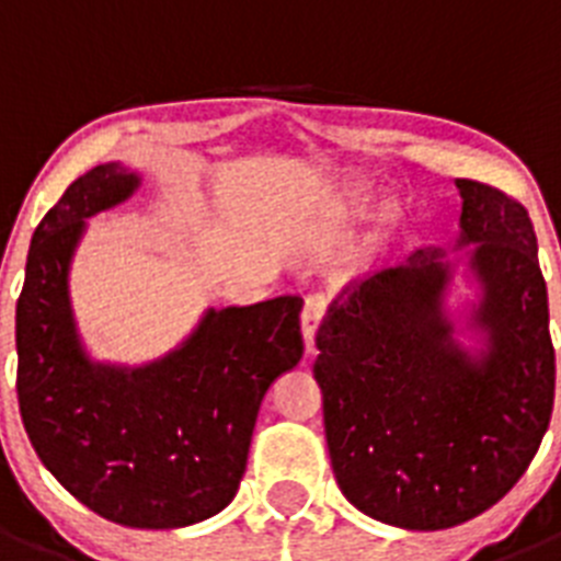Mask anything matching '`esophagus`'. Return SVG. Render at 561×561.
I'll use <instances>...</instances> for the list:
<instances>
[{
  "instance_id": "34e87169",
  "label": "esophagus",
  "mask_w": 561,
  "mask_h": 561,
  "mask_svg": "<svg viewBox=\"0 0 561 561\" xmlns=\"http://www.w3.org/2000/svg\"><path fill=\"white\" fill-rule=\"evenodd\" d=\"M325 309H329V300L320 295L309 297L304 306V314H300V325H304V340H306V348H314V336H317V329H320V323H323L325 317Z\"/></svg>"
}]
</instances>
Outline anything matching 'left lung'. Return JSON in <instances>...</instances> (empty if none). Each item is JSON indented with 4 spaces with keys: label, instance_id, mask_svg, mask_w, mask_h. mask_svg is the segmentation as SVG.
<instances>
[{
    "label": "left lung",
    "instance_id": "1",
    "mask_svg": "<svg viewBox=\"0 0 561 561\" xmlns=\"http://www.w3.org/2000/svg\"><path fill=\"white\" fill-rule=\"evenodd\" d=\"M460 236L480 286L472 329L455 336L440 247L419 250L334 300L317 331L331 466L362 514L410 531L478 517L512 492L553 413L548 289L528 210L503 191L455 180Z\"/></svg>",
    "mask_w": 561,
    "mask_h": 561
}]
</instances>
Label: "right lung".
<instances>
[{
    "label": "right lung",
    "mask_w": 561,
    "mask_h": 561,
    "mask_svg": "<svg viewBox=\"0 0 561 561\" xmlns=\"http://www.w3.org/2000/svg\"><path fill=\"white\" fill-rule=\"evenodd\" d=\"M137 187L121 162L92 168L33 232L16 304V393L30 444L72 497L128 528H182L236 497L264 393L304 356V297L207 309L180 348L140 368L92 362L69 304V264L89 216Z\"/></svg>",
    "instance_id": "obj_1"
}]
</instances>
